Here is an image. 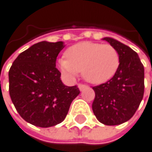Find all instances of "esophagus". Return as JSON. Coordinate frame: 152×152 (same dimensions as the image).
Wrapping results in <instances>:
<instances>
[{"mask_svg": "<svg viewBox=\"0 0 152 152\" xmlns=\"http://www.w3.org/2000/svg\"><path fill=\"white\" fill-rule=\"evenodd\" d=\"M86 87V85H84V84H78V88H79L80 90L85 89Z\"/></svg>", "mask_w": 152, "mask_h": 152, "instance_id": "esophagus-1", "label": "esophagus"}]
</instances>
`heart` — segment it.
<instances>
[{"label": "heart", "mask_w": 152, "mask_h": 152, "mask_svg": "<svg viewBox=\"0 0 152 152\" xmlns=\"http://www.w3.org/2000/svg\"><path fill=\"white\" fill-rule=\"evenodd\" d=\"M58 61L60 71L70 79L82 73L85 80L99 85L111 79L119 66V54L110 45L82 42L69 47Z\"/></svg>", "instance_id": "heart-1"}]
</instances>
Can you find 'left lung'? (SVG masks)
Here are the masks:
<instances>
[{"instance_id":"left-lung-1","label":"left lung","mask_w":152,"mask_h":152,"mask_svg":"<svg viewBox=\"0 0 152 152\" xmlns=\"http://www.w3.org/2000/svg\"><path fill=\"white\" fill-rule=\"evenodd\" d=\"M119 54V66L107 82L93 86V112L99 122L115 126L129 120L135 114L144 95V66L138 54L118 41L105 37Z\"/></svg>"}]
</instances>
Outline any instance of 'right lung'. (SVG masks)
I'll return each mask as SVG.
<instances>
[{
	"label": "right lung",
	"instance_id": "1",
	"mask_svg": "<svg viewBox=\"0 0 152 152\" xmlns=\"http://www.w3.org/2000/svg\"><path fill=\"white\" fill-rule=\"evenodd\" d=\"M63 42L43 41L23 51L9 70V93L20 116L40 128L56 126L66 118L80 91L66 86L56 67Z\"/></svg>",
	"mask_w": 152,
	"mask_h": 152
}]
</instances>
